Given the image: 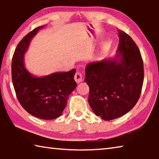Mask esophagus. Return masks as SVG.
Masks as SVG:
<instances>
[{
	"instance_id": "1",
	"label": "esophagus",
	"mask_w": 159,
	"mask_h": 159,
	"mask_svg": "<svg viewBox=\"0 0 159 159\" xmlns=\"http://www.w3.org/2000/svg\"><path fill=\"white\" fill-rule=\"evenodd\" d=\"M74 80H75V81L79 83L83 81V74H81V72L79 71H77L75 75H74Z\"/></svg>"
}]
</instances>
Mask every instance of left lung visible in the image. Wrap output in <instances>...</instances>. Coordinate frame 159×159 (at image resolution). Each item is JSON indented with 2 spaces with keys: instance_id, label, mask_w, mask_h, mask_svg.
Returning a JSON list of instances; mask_svg holds the SVG:
<instances>
[{
  "instance_id": "obj_1",
  "label": "left lung",
  "mask_w": 159,
  "mask_h": 159,
  "mask_svg": "<svg viewBox=\"0 0 159 159\" xmlns=\"http://www.w3.org/2000/svg\"><path fill=\"white\" fill-rule=\"evenodd\" d=\"M118 32L119 44L114 59L92 62L85 67L89 104L96 116L105 120L131 110L139 101L143 83V61L139 48L128 34Z\"/></svg>"
}]
</instances>
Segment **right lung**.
Here are the masks:
<instances>
[{
	"mask_svg": "<svg viewBox=\"0 0 159 159\" xmlns=\"http://www.w3.org/2000/svg\"><path fill=\"white\" fill-rule=\"evenodd\" d=\"M43 26L23 37L16 48L11 61V78L18 101L28 113L39 119L51 120L60 116L69 96L76 88V70L47 76H32L24 67V54L31 40Z\"/></svg>",
	"mask_w": 159,
	"mask_h": 159,
	"instance_id": "1",
	"label": "right lung"
}]
</instances>
